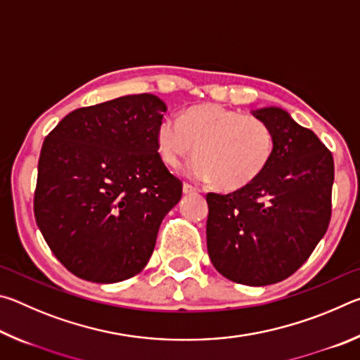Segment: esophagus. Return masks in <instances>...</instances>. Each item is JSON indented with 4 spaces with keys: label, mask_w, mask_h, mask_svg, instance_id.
I'll return each instance as SVG.
<instances>
[{
    "label": "esophagus",
    "mask_w": 360,
    "mask_h": 360,
    "mask_svg": "<svg viewBox=\"0 0 360 360\" xmlns=\"http://www.w3.org/2000/svg\"><path fill=\"white\" fill-rule=\"evenodd\" d=\"M182 191H184L186 195H191V193H197L198 188L191 186V184H187V182H184V186H182Z\"/></svg>",
    "instance_id": "1"
}]
</instances>
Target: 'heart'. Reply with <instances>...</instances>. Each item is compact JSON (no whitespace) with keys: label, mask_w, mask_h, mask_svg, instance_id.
<instances>
[{"label":"heart","mask_w":360,"mask_h":360,"mask_svg":"<svg viewBox=\"0 0 360 360\" xmlns=\"http://www.w3.org/2000/svg\"><path fill=\"white\" fill-rule=\"evenodd\" d=\"M157 150L169 168L187 157V173L198 181H216L224 191H240L259 179L275 152V135L266 122L219 105H197L179 119L157 127Z\"/></svg>","instance_id":"1"}]
</instances>
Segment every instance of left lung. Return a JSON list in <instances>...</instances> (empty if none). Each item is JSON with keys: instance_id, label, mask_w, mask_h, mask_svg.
Returning a JSON list of instances; mask_svg holds the SVG:
<instances>
[{"instance_id": "obj_1", "label": "left lung", "mask_w": 360, "mask_h": 360, "mask_svg": "<svg viewBox=\"0 0 360 360\" xmlns=\"http://www.w3.org/2000/svg\"><path fill=\"white\" fill-rule=\"evenodd\" d=\"M275 135V152L259 179L227 195L208 193L206 245L230 281L268 285L300 268L332 216L333 157L311 130L279 108L252 111Z\"/></svg>"}]
</instances>
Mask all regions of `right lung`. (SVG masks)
<instances>
[{
	"label": "right lung",
	"mask_w": 360,
	"mask_h": 360,
	"mask_svg": "<svg viewBox=\"0 0 360 360\" xmlns=\"http://www.w3.org/2000/svg\"><path fill=\"white\" fill-rule=\"evenodd\" d=\"M165 103L150 94L79 108L46 136L34 217L66 270L92 283L138 275L182 182L157 150Z\"/></svg>",
	"instance_id": "right-lung-1"
}]
</instances>
